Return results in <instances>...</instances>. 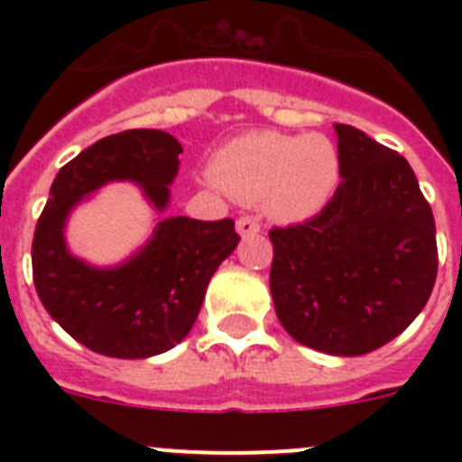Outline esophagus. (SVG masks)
Masks as SVG:
<instances>
[{
    "label": "esophagus",
    "instance_id": "34e87169",
    "mask_svg": "<svg viewBox=\"0 0 462 462\" xmlns=\"http://www.w3.org/2000/svg\"><path fill=\"white\" fill-rule=\"evenodd\" d=\"M236 231H238L243 238H247V236H256L261 231V224L256 222L254 217H240L238 222H236Z\"/></svg>",
    "mask_w": 462,
    "mask_h": 462
}]
</instances>
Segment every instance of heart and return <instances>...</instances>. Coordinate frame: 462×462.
I'll return each mask as SVG.
<instances>
[{"label":"heart","mask_w":462,"mask_h":462,"mask_svg":"<svg viewBox=\"0 0 462 462\" xmlns=\"http://www.w3.org/2000/svg\"><path fill=\"white\" fill-rule=\"evenodd\" d=\"M340 178V152L321 134H245L215 159V180L228 194L243 201L263 199L282 222H303L324 210Z\"/></svg>","instance_id":"obj_1"}]
</instances>
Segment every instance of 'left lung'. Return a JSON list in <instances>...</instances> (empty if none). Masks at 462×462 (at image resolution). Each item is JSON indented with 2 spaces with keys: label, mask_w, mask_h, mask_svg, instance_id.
Returning <instances> with one entry per match:
<instances>
[{
  "label": "left lung",
  "mask_w": 462,
  "mask_h": 462,
  "mask_svg": "<svg viewBox=\"0 0 462 462\" xmlns=\"http://www.w3.org/2000/svg\"><path fill=\"white\" fill-rule=\"evenodd\" d=\"M342 182L303 224L273 228L271 293L289 336L361 356L419 317L438 277L435 219L414 171L349 125H333Z\"/></svg>",
  "instance_id": "1"
}]
</instances>
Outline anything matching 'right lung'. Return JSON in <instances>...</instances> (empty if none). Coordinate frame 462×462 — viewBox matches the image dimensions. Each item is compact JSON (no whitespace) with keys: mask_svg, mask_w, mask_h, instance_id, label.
Here are the masks:
<instances>
[{"mask_svg":"<svg viewBox=\"0 0 462 462\" xmlns=\"http://www.w3.org/2000/svg\"><path fill=\"white\" fill-rule=\"evenodd\" d=\"M182 145L159 129L113 134L73 157L52 180L36 222L32 271L41 303L73 340L110 358H150L187 337L210 277L238 247L234 219L162 217L152 236L117 266L73 256V208L108 182H134L164 215Z\"/></svg>","mask_w":462,"mask_h":462,"instance_id":"right-lung-1","label":"right lung"}]
</instances>
